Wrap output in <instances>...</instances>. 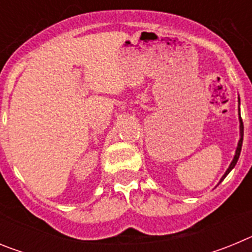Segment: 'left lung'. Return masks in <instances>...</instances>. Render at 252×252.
I'll return each mask as SVG.
<instances>
[{"label":"left lung","instance_id":"1","mask_svg":"<svg viewBox=\"0 0 252 252\" xmlns=\"http://www.w3.org/2000/svg\"><path fill=\"white\" fill-rule=\"evenodd\" d=\"M239 103H240V98H239ZM239 111H240V110H239ZM240 124H241V125H240V131H241V139H240L239 145H237V150H236V155H235V158H233L232 162H231V165L228 166V169H227V171H226V173H224L223 177H222L221 182H222V180L224 179V178H226V175L228 174V173H230L231 170H232L233 166L236 165V162H237V160H239V158H240V153H241V148H242V140H244V124H242L241 116H240ZM221 182H220V183H221Z\"/></svg>","mask_w":252,"mask_h":252}]
</instances>
